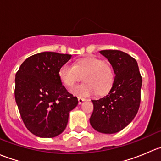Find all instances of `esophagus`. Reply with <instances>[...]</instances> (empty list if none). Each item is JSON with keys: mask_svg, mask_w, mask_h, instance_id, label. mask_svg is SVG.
Returning <instances> with one entry per match:
<instances>
[{"mask_svg": "<svg viewBox=\"0 0 161 161\" xmlns=\"http://www.w3.org/2000/svg\"><path fill=\"white\" fill-rule=\"evenodd\" d=\"M78 101H79V104H82L84 101H86V99L82 98V97H79L78 98Z\"/></svg>", "mask_w": 161, "mask_h": 161, "instance_id": "1", "label": "esophagus"}]
</instances>
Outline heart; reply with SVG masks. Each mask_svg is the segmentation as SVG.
Returning <instances> with one entry per match:
<instances>
[{
  "label": "heart",
  "instance_id": "obj_1",
  "mask_svg": "<svg viewBox=\"0 0 161 161\" xmlns=\"http://www.w3.org/2000/svg\"><path fill=\"white\" fill-rule=\"evenodd\" d=\"M59 78L66 86L71 87L82 79V83L71 89V92L78 97H90L96 93L106 95L114 82L113 67L108 62L95 57H86L71 65L64 64L58 71Z\"/></svg>",
  "mask_w": 161,
  "mask_h": 161
}]
</instances>
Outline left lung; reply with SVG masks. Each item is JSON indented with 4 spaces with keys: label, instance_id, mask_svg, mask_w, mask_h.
I'll list each match as a JSON object with an SVG mask.
<instances>
[{
    "label": "left lung",
    "instance_id": "left-lung-1",
    "mask_svg": "<svg viewBox=\"0 0 161 161\" xmlns=\"http://www.w3.org/2000/svg\"><path fill=\"white\" fill-rule=\"evenodd\" d=\"M109 61L115 74L109 93L92 100L93 111L90 118L95 130L113 134L122 130L134 119L140 105L142 77L136 59L118 50H100Z\"/></svg>",
    "mask_w": 161,
    "mask_h": 161
}]
</instances>
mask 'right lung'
<instances>
[{
    "label": "right lung",
    "mask_w": 161,
    "mask_h": 161,
    "mask_svg": "<svg viewBox=\"0 0 161 161\" xmlns=\"http://www.w3.org/2000/svg\"><path fill=\"white\" fill-rule=\"evenodd\" d=\"M71 55L42 52L27 58L15 75L14 97L21 118L31 133L53 138L67 126L77 97L62 85L58 71Z\"/></svg>",
    "instance_id": "add662e5"
}]
</instances>
